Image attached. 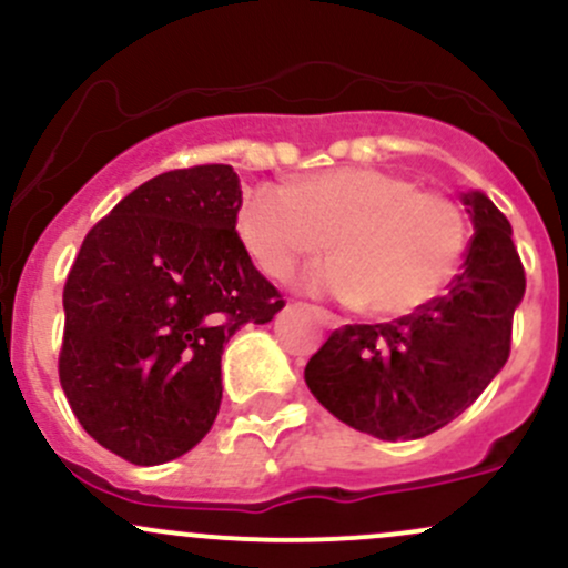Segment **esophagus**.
Returning <instances> with one entry per match:
<instances>
[{
	"label": "esophagus",
	"mask_w": 568,
	"mask_h": 568,
	"mask_svg": "<svg viewBox=\"0 0 568 568\" xmlns=\"http://www.w3.org/2000/svg\"><path fill=\"white\" fill-rule=\"evenodd\" d=\"M311 314L316 316V320H320V325H325V327H331V331H335V327H341L344 325V322L338 320V316L333 314V311H327V308H320V306H311Z\"/></svg>",
	"instance_id": "obj_1"
}]
</instances>
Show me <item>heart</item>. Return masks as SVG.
Wrapping results in <instances>:
<instances>
[{
  "mask_svg": "<svg viewBox=\"0 0 568 568\" xmlns=\"http://www.w3.org/2000/svg\"><path fill=\"white\" fill-rule=\"evenodd\" d=\"M237 235L273 278L333 248L338 260L308 276L379 320L408 316L444 290L466 252L460 205L419 192L412 179L376 168L308 175L290 189L262 184L237 211Z\"/></svg>",
  "mask_w": 568,
  "mask_h": 568,
  "instance_id": "obj_1",
  "label": "heart"
}]
</instances>
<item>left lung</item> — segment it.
Here are the masks:
<instances>
[{
	"instance_id": "left-lung-1",
	"label": "left lung",
	"mask_w": 568,
	"mask_h": 568,
	"mask_svg": "<svg viewBox=\"0 0 568 568\" xmlns=\"http://www.w3.org/2000/svg\"><path fill=\"white\" fill-rule=\"evenodd\" d=\"M474 237L447 295L382 325H346L308 359L306 384L333 417L382 442L449 425L479 398L511 349L526 271L490 197L463 194Z\"/></svg>"
}]
</instances>
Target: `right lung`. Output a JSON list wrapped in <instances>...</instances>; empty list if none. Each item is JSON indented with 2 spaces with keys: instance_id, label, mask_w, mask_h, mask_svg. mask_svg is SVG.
<instances>
[{
  "instance_id": "add662e5",
  "label": "right lung",
  "mask_w": 568,
  "mask_h": 568,
  "mask_svg": "<svg viewBox=\"0 0 568 568\" xmlns=\"http://www.w3.org/2000/svg\"><path fill=\"white\" fill-rule=\"evenodd\" d=\"M237 211L230 164L170 170L100 219L67 273L59 382L83 430L135 466L203 442L222 404L224 344L284 308L237 235Z\"/></svg>"
}]
</instances>
